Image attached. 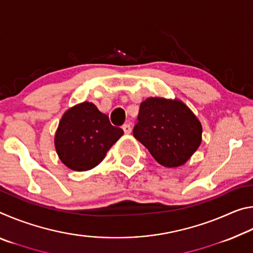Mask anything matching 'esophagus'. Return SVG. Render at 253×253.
Returning a JSON list of instances; mask_svg holds the SVG:
<instances>
[{
  "instance_id": "34e87169",
  "label": "esophagus",
  "mask_w": 253,
  "mask_h": 253,
  "mask_svg": "<svg viewBox=\"0 0 253 253\" xmlns=\"http://www.w3.org/2000/svg\"><path fill=\"white\" fill-rule=\"evenodd\" d=\"M123 129H124V131H125V134H127V135L131 132V127L129 124H125V125H123Z\"/></svg>"
}]
</instances>
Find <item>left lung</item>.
I'll list each match as a JSON object with an SVG mask.
<instances>
[{
	"instance_id": "obj_1",
	"label": "left lung",
	"mask_w": 253,
	"mask_h": 253,
	"mask_svg": "<svg viewBox=\"0 0 253 253\" xmlns=\"http://www.w3.org/2000/svg\"><path fill=\"white\" fill-rule=\"evenodd\" d=\"M132 134L165 168L186 163L202 142V125L181 100L147 98Z\"/></svg>"
}]
</instances>
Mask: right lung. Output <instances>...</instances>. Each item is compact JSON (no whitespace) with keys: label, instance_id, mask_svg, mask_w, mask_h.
Returning <instances> with one entry per match:
<instances>
[{"label":"right lung","instance_id":"obj_1","mask_svg":"<svg viewBox=\"0 0 253 253\" xmlns=\"http://www.w3.org/2000/svg\"><path fill=\"white\" fill-rule=\"evenodd\" d=\"M124 130L110 124L92 102H81L68 109L59 123L54 146L59 158L72 170H88L104 160Z\"/></svg>","mask_w":253,"mask_h":253}]
</instances>
